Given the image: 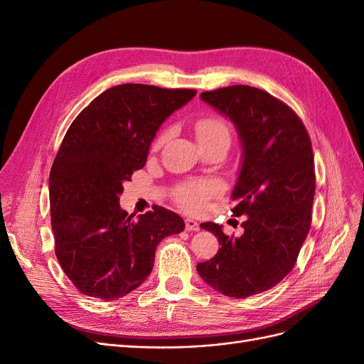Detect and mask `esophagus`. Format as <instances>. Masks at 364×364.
Masks as SVG:
<instances>
[{
	"instance_id": "34e87169",
	"label": "esophagus",
	"mask_w": 364,
	"mask_h": 364,
	"mask_svg": "<svg viewBox=\"0 0 364 364\" xmlns=\"http://www.w3.org/2000/svg\"><path fill=\"white\" fill-rule=\"evenodd\" d=\"M185 229L188 232H197V230H200V225H198L197 221H194L191 218H186L185 220Z\"/></svg>"
}]
</instances>
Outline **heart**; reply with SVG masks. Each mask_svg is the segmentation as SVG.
<instances>
[{"instance_id":"heart-1","label":"heart","mask_w":364,"mask_h":364,"mask_svg":"<svg viewBox=\"0 0 364 364\" xmlns=\"http://www.w3.org/2000/svg\"><path fill=\"white\" fill-rule=\"evenodd\" d=\"M196 135L197 140L200 143L205 141H212V140H229L230 141V129L228 127L223 119L220 117H203L196 122ZM168 136V132L164 131L158 139H156V146L162 144L166 141V139ZM217 191V186L214 183H197V182H191V183H185L181 185L176 190V198L178 202L188 210H198L202 209L205 198L209 194H214Z\"/></svg>"}]
</instances>
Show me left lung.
<instances>
[{
    "label": "left lung",
    "mask_w": 364,
    "mask_h": 364,
    "mask_svg": "<svg viewBox=\"0 0 364 364\" xmlns=\"http://www.w3.org/2000/svg\"><path fill=\"white\" fill-rule=\"evenodd\" d=\"M200 97L240 135L242 162L232 212L245 218L237 237L224 235L215 223L200 224L221 248L198 263L197 272L220 294L247 298L271 289L292 271L310 230L316 188L310 136L289 107L256 87H223Z\"/></svg>",
    "instance_id": "obj_1"
}]
</instances>
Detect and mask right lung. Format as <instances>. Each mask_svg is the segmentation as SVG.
<instances>
[{"instance_id":"right-lung-1","label":"right lung","mask_w":364,"mask_h":364,"mask_svg":"<svg viewBox=\"0 0 364 364\" xmlns=\"http://www.w3.org/2000/svg\"><path fill=\"white\" fill-rule=\"evenodd\" d=\"M196 93L116 85L69 127L49 174V198L55 256L81 294L105 301L128 295L152 271L158 244L185 229L166 208L135 217L119 200L123 183L144 167L161 124Z\"/></svg>"}]
</instances>
